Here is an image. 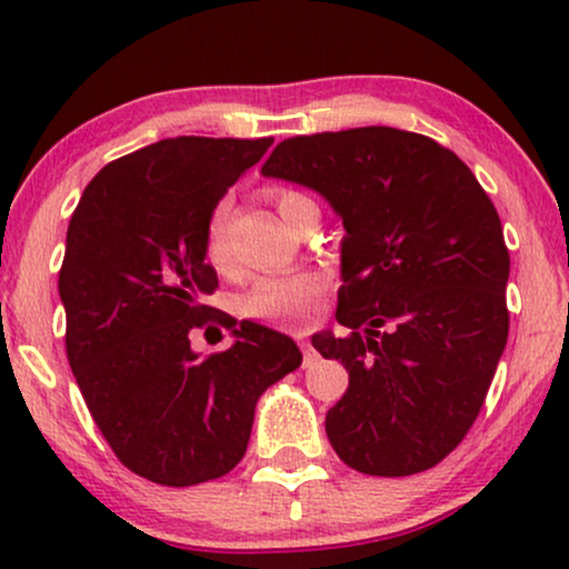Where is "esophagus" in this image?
<instances>
[{
  "label": "esophagus",
  "instance_id": "1",
  "mask_svg": "<svg viewBox=\"0 0 569 569\" xmlns=\"http://www.w3.org/2000/svg\"><path fill=\"white\" fill-rule=\"evenodd\" d=\"M299 348H302V356H305V367H310V363L316 361V356H318L316 348H312V345L307 342L305 337H299Z\"/></svg>",
  "mask_w": 569,
  "mask_h": 569
}]
</instances>
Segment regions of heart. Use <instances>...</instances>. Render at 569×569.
Masks as SVG:
<instances>
[{
    "label": "heart",
    "instance_id": "heart-1",
    "mask_svg": "<svg viewBox=\"0 0 569 569\" xmlns=\"http://www.w3.org/2000/svg\"><path fill=\"white\" fill-rule=\"evenodd\" d=\"M270 198L276 200L278 213L289 219L297 208L312 202L307 194L297 189L278 187L272 189ZM206 259L213 270L227 272L232 267L230 253V200H219L206 221ZM321 293V278L312 272H293V276H272L262 278L240 297V312L246 318L262 323L297 326L310 318L312 307Z\"/></svg>",
    "mask_w": 569,
    "mask_h": 569
}]
</instances>
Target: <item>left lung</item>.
Wrapping results in <instances>:
<instances>
[{
  "instance_id": "1",
  "label": "left lung",
  "mask_w": 569,
  "mask_h": 569,
  "mask_svg": "<svg viewBox=\"0 0 569 569\" xmlns=\"http://www.w3.org/2000/svg\"><path fill=\"white\" fill-rule=\"evenodd\" d=\"M264 176L316 189L342 219L337 321L312 348L350 375L326 436L356 471L433 468L479 417L508 339L500 217L471 168L409 130L280 141Z\"/></svg>"
}]
</instances>
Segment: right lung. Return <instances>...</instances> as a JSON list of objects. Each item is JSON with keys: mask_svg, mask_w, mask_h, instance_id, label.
<instances>
[{"mask_svg": "<svg viewBox=\"0 0 569 569\" xmlns=\"http://www.w3.org/2000/svg\"><path fill=\"white\" fill-rule=\"evenodd\" d=\"M272 139L176 136L109 162L69 221L58 293L67 356L98 430L128 471L162 487L230 473L253 409L302 363L291 337L200 299L219 286L206 221ZM211 320L232 349L200 359L188 335Z\"/></svg>", "mask_w": 569, "mask_h": 569, "instance_id": "1", "label": "right lung"}]
</instances>
